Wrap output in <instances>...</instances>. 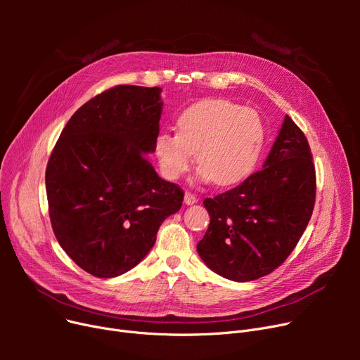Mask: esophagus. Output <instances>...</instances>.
<instances>
[{"mask_svg":"<svg viewBox=\"0 0 360 360\" xmlns=\"http://www.w3.org/2000/svg\"><path fill=\"white\" fill-rule=\"evenodd\" d=\"M184 201H185L186 205H193V204H195V202L198 201V198H197L193 193L186 191V193H185V197H184Z\"/></svg>","mask_w":360,"mask_h":360,"instance_id":"esophagus-1","label":"esophagus"}]
</instances>
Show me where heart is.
I'll return each mask as SVG.
<instances>
[{
	"mask_svg": "<svg viewBox=\"0 0 360 360\" xmlns=\"http://www.w3.org/2000/svg\"><path fill=\"white\" fill-rule=\"evenodd\" d=\"M178 134L160 132L155 153L165 178L175 181L191 166L195 151L200 176L232 185L255 167L266 140V127L251 108L223 99L191 105L179 113Z\"/></svg>",
	"mask_w": 360,
	"mask_h": 360,
	"instance_id": "heart-1",
	"label": "heart"
}]
</instances>
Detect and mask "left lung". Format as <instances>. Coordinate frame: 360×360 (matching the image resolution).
I'll use <instances>...</instances> for the list:
<instances>
[{"label":"left lung","instance_id":"obj_1","mask_svg":"<svg viewBox=\"0 0 360 360\" xmlns=\"http://www.w3.org/2000/svg\"><path fill=\"white\" fill-rule=\"evenodd\" d=\"M315 193L308 140L286 115L262 167L232 190L202 201L210 224L197 245L198 255L233 281L270 274L304 235Z\"/></svg>","mask_w":360,"mask_h":360}]
</instances>
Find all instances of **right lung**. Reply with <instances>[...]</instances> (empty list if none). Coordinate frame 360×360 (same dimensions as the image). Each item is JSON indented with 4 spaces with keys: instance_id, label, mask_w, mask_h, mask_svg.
Listing matches in <instances>:
<instances>
[{
    "instance_id": "obj_1",
    "label": "right lung",
    "mask_w": 360,
    "mask_h": 360,
    "mask_svg": "<svg viewBox=\"0 0 360 360\" xmlns=\"http://www.w3.org/2000/svg\"><path fill=\"white\" fill-rule=\"evenodd\" d=\"M160 87L115 86L86 102L64 127L48 160L49 217L61 248L80 269L117 277L153 248L184 191L156 174Z\"/></svg>"
}]
</instances>
